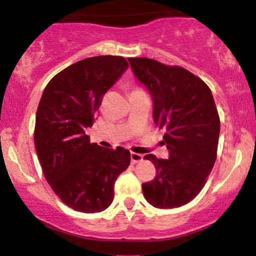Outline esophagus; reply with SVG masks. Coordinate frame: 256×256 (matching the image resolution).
I'll return each instance as SVG.
<instances>
[{"label":"esophagus","instance_id":"1","mask_svg":"<svg viewBox=\"0 0 256 256\" xmlns=\"http://www.w3.org/2000/svg\"><path fill=\"white\" fill-rule=\"evenodd\" d=\"M142 159H144V156L142 154H139V153H134V152H131V162L136 164V162H142Z\"/></svg>","mask_w":256,"mask_h":256}]
</instances>
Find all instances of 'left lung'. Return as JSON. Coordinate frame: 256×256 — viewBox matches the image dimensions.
I'll return each mask as SVG.
<instances>
[{
  "instance_id": "8db88e82",
  "label": "left lung",
  "mask_w": 256,
  "mask_h": 256,
  "mask_svg": "<svg viewBox=\"0 0 256 256\" xmlns=\"http://www.w3.org/2000/svg\"><path fill=\"white\" fill-rule=\"evenodd\" d=\"M136 78L153 100V118L165 128L168 158L148 154L156 176L142 185L148 204L176 208L193 200L216 159L220 119L210 88L190 71L148 58H128Z\"/></svg>"
}]
</instances>
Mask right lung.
<instances>
[{"mask_svg": "<svg viewBox=\"0 0 256 256\" xmlns=\"http://www.w3.org/2000/svg\"><path fill=\"white\" fill-rule=\"evenodd\" d=\"M128 64L120 56L74 63L44 88L36 114L35 146L44 176L66 206L83 213L106 210L118 176L130 165L128 150L91 144V128L103 96Z\"/></svg>", "mask_w": 256, "mask_h": 256, "instance_id": "right-lung-1", "label": "right lung"}]
</instances>
